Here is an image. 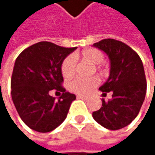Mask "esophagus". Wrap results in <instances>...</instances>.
I'll list each match as a JSON object with an SVG mask.
<instances>
[{
  "instance_id": "esophagus-1",
  "label": "esophagus",
  "mask_w": 155,
  "mask_h": 155,
  "mask_svg": "<svg viewBox=\"0 0 155 155\" xmlns=\"http://www.w3.org/2000/svg\"><path fill=\"white\" fill-rule=\"evenodd\" d=\"M78 99H81V100H84V101H86L88 98L87 97H84V96H81V95H78L77 96Z\"/></svg>"
}]
</instances>
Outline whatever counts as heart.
Segmentation results:
<instances>
[{
	"label": "heart",
	"mask_w": 155,
	"mask_h": 155,
	"mask_svg": "<svg viewBox=\"0 0 155 155\" xmlns=\"http://www.w3.org/2000/svg\"><path fill=\"white\" fill-rule=\"evenodd\" d=\"M80 57L90 62L92 64H95L94 67L98 69H101L102 64L101 62L104 60V54L102 51L97 49V48H88L83 50ZM61 72L64 78L72 77L74 74L75 72V60L74 56L69 55L64 58V60L62 63L61 66ZM100 83L99 78L96 76L88 78V79H82V78H76L74 79L69 82V90L79 95H88L90 94L92 90L98 86Z\"/></svg>",
	"instance_id": "1"
}]
</instances>
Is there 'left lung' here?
<instances>
[{"mask_svg":"<svg viewBox=\"0 0 155 155\" xmlns=\"http://www.w3.org/2000/svg\"><path fill=\"white\" fill-rule=\"evenodd\" d=\"M104 51L110 60V74L100 88L106 97L112 98L92 113L93 118L102 127L117 130L129 125L138 115L145 98L146 79L143 65L137 53L125 43L107 38L95 44Z\"/></svg>","mask_w":155,"mask_h":155,"instance_id":"left-lung-1","label":"left lung"}]
</instances>
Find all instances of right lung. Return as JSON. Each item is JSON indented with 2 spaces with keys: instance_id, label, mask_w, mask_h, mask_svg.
<instances>
[{
  "instance_id": "1",
  "label": "right lung",
  "mask_w": 155,
  "mask_h": 155,
  "mask_svg": "<svg viewBox=\"0 0 155 155\" xmlns=\"http://www.w3.org/2000/svg\"><path fill=\"white\" fill-rule=\"evenodd\" d=\"M76 47L41 41L24 49L17 57L12 75V98L22 121L31 129L47 133L65 119L75 95L65 91L61 66ZM62 92L56 101L49 93Z\"/></svg>"
}]
</instances>
